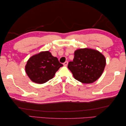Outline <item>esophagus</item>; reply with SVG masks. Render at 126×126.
Listing matches in <instances>:
<instances>
[{"mask_svg":"<svg viewBox=\"0 0 126 126\" xmlns=\"http://www.w3.org/2000/svg\"><path fill=\"white\" fill-rule=\"evenodd\" d=\"M67 64H68V62L67 61H65L64 63H63V65L65 66H67Z\"/></svg>","mask_w":126,"mask_h":126,"instance_id":"1","label":"esophagus"}]
</instances>
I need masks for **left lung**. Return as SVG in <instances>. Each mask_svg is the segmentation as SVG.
<instances>
[{
	"mask_svg": "<svg viewBox=\"0 0 126 126\" xmlns=\"http://www.w3.org/2000/svg\"><path fill=\"white\" fill-rule=\"evenodd\" d=\"M106 65V60L102 53L84 48L74 52L73 61L69 62L67 67L76 80L84 84H91L101 77Z\"/></svg>",
	"mask_w": 126,
	"mask_h": 126,
	"instance_id": "left-lung-1",
	"label": "left lung"
}]
</instances>
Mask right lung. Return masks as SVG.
Instances as JSON below:
<instances>
[{
  "mask_svg": "<svg viewBox=\"0 0 126 126\" xmlns=\"http://www.w3.org/2000/svg\"><path fill=\"white\" fill-rule=\"evenodd\" d=\"M63 66L49 51H41L28 59L25 71L31 81L37 84H44L52 79L56 72Z\"/></svg>",
  "mask_w": 126,
  "mask_h": 126,
  "instance_id": "add662e5",
  "label": "right lung"
}]
</instances>
